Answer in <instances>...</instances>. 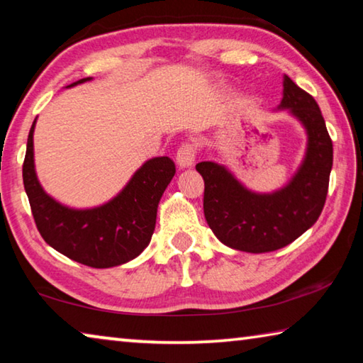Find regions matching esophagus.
Segmentation results:
<instances>
[{
	"mask_svg": "<svg viewBox=\"0 0 363 363\" xmlns=\"http://www.w3.org/2000/svg\"><path fill=\"white\" fill-rule=\"evenodd\" d=\"M195 157H197V145L194 142H182L179 148H177L176 160L181 168H191Z\"/></svg>",
	"mask_w": 363,
	"mask_h": 363,
	"instance_id": "1",
	"label": "esophagus"
}]
</instances>
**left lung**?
Masks as SVG:
<instances>
[{
	"instance_id": "left-lung-1",
	"label": "left lung",
	"mask_w": 363,
	"mask_h": 363,
	"mask_svg": "<svg viewBox=\"0 0 363 363\" xmlns=\"http://www.w3.org/2000/svg\"><path fill=\"white\" fill-rule=\"evenodd\" d=\"M281 109H289L307 130V153L291 182L273 194H254L224 166L202 161L195 168L205 181V220L223 244L263 254L283 249L323 210L333 166V142L315 99L284 76Z\"/></svg>"
}]
</instances>
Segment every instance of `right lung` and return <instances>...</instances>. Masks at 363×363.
<instances>
[{
    "mask_svg": "<svg viewBox=\"0 0 363 363\" xmlns=\"http://www.w3.org/2000/svg\"><path fill=\"white\" fill-rule=\"evenodd\" d=\"M80 79L67 87L87 82ZM33 121L22 166L24 187L33 220L45 242L74 262L91 268H111L140 255L150 244L161 195L176 172L174 161L157 157L143 163L128 186L108 203L74 210L43 191L33 166Z\"/></svg>",
    "mask_w": 363,
    "mask_h": 363,
    "instance_id": "right-lung-1",
    "label": "right lung"
}]
</instances>
